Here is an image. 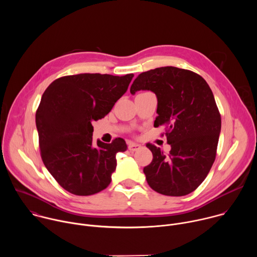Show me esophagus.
I'll return each instance as SVG.
<instances>
[{
  "label": "esophagus",
  "mask_w": 257,
  "mask_h": 257,
  "mask_svg": "<svg viewBox=\"0 0 257 257\" xmlns=\"http://www.w3.org/2000/svg\"><path fill=\"white\" fill-rule=\"evenodd\" d=\"M141 149V145L138 144V143H135V142H131L129 143V150L132 151V152H136L138 150Z\"/></svg>",
  "instance_id": "obj_1"
}]
</instances>
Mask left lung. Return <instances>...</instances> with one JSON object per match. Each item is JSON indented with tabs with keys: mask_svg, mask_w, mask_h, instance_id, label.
I'll use <instances>...</instances> for the list:
<instances>
[{
	"mask_svg": "<svg viewBox=\"0 0 257 257\" xmlns=\"http://www.w3.org/2000/svg\"><path fill=\"white\" fill-rule=\"evenodd\" d=\"M151 90L158 98L155 127L165 126L171 151L165 155L149 144L153 162L143 169L152 189L168 196L193 192L206 178L215 159L221 115L212 91L196 73L161 67L141 73L130 92Z\"/></svg>",
	"mask_w": 257,
	"mask_h": 257,
	"instance_id": "8db88e82",
	"label": "left lung"
}]
</instances>
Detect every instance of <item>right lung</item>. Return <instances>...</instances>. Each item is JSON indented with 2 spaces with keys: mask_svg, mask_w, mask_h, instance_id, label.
Segmentation results:
<instances>
[{
  "mask_svg": "<svg viewBox=\"0 0 257 257\" xmlns=\"http://www.w3.org/2000/svg\"><path fill=\"white\" fill-rule=\"evenodd\" d=\"M133 74L64 76L44 92L35 114L43 162L68 192L87 196L105 189L116 170L123 138L112 143L92 140V123L103 118L127 91Z\"/></svg>",
  "mask_w": 257,
  "mask_h": 257,
  "instance_id": "1",
  "label": "right lung"
}]
</instances>
